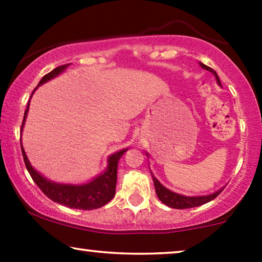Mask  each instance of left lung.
Wrapping results in <instances>:
<instances>
[{
  "label": "left lung",
  "instance_id": "obj_1",
  "mask_svg": "<svg viewBox=\"0 0 262 262\" xmlns=\"http://www.w3.org/2000/svg\"><path fill=\"white\" fill-rule=\"evenodd\" d=\"M199 66L202 67L203 69H205L207 71H210V73H212L214 75V77H216V81H217L218 85L222 87L220 77H218L216 71H214L213 69H211L210 67H207L203 63H199ZM146 156H148V154H146ZM151 177H152V180H154V185H155L156 194H157V196H159V199L163 204H166L167 206L171 207V209H189V207L200 206V205H203V204H206V203L211 202V200H213L218 194H220L222 191H223V188H222V189H218V191H216L214 193H211V194H209V195L187 196V195L179 194V193H175L173 191H170V189H168L167 187H164V186L161 184V182L157 180L155 177H154L152 173H151Z\"/></svg>",
  "mask_w": 262,
  "mask_h": 262
}]
</instances>
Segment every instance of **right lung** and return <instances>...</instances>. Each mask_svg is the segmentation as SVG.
I'll return each mask as SVG.
<instances>
[{"label":"right lung","mask_w":262,"mask_h":262,"mask_svg":"<svg viewBox=\"0 0 262 262\" xmlns=\"http://www.w3.org/2000/svg\"><path fill=\"white\" fill-rule=\"evenodd\" d=\"M69 67V64L66 66L57 67L56 69L50 71L49 74H46L44 77L41 78L39 82V85L46 83V82L52 80L66 71L67 68ZM37 87V88H38ZM37 88L34 91H37ZM33 91V93H34ZM32 93V95H33ZM31 95V98H32ZM28 102L27 108L25 111L24 114V121L21 125V132H23L25 120L27 118L28 113ZM21 143V137H20ZM21 151H23L24 161L26 164V168L28 173L33 179V181L37 184L39 188L41 189L42 193L50 198L53 202L62 204L64 206L70 207V209H80V210H94L99 209L103 205H106L111 199L113 198L116 194V184H117V170H118V162H119L120 157L124 155L125 151H127V149H123L120 151H117L112 154L107 160V168L102 174H100L99 177L93 179L92 181L87 182V184L82 185H70V184H57L53 182L34 169L32 167V164L27 159L26 152H25L23 143H21Z\"/></svg>","instance_id":"obj_1"}]
</instances>
